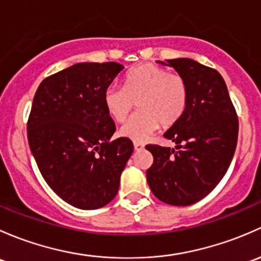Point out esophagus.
<instances>
[{"mask_svg": "<svg viewBox=\"0 0 261 261\" xmlns=\"http://www.w3.org/2000/svg\"><path fill=\"white\" fill-rule=\"evenodd\" d=\"M143 148H144V146L142 143H137V142L134 143V149L136 150H142Z\"/></svg>", "mask_w": 261, "mask_h": 261, "instance_id": "obj_1", "label": "esophagus"}]
</instances>
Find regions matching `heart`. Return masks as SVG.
Here are the masks:
<instances>
[{
    "instance_id": "b5f03b06",
    "label": "heart",
    "mask_w": 261,
    "mask_h": 261,
    "mask_svg": "<svg viewBox=\"0 0 261 261\" xmlns=\"http://www.w3.org/2000/svg\"><path fill=\"white\" fill-rule=\"evenodd\" d=\"M186 79L154 64H142L127 72L123 87L109 85L103 94L107 112L123 122L138 101L139 112L122 125L119 133L134 142H144L160 124L171 127L178 122L189 106Z\"/></svg>"
}]
</instances>
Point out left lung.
<instances>
[{"label": "left lung", "instance_id": "left-lung-1", "mask_svg": "<svg viewBox=\"0 0 261 261\" xmlns=\"http://www.w3.org/2000/svg\"><path fill=\"white\" fill-rule=\"evenodd\" d=\"M166 61L186 79L189 106L163 134L176 142V149L146 146L153 155L147 181L162 202L189 206L206 197L226 173L238 143L239 120L219 71L192 59Z\"/></svg>", "mask_w": 261, "mask_h": 261}]
</instances>
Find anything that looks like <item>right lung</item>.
<instances>
[{
  "mask_svg": "<svg viewBox=\"0 0 261 261\" xmlns=\"http://www.w3.org/2000/svg\"><path fill=\"white\" fill-rule=\"evenodd\" d=\"M123 69L75 64L42 80L32 101L28 139L37 167L59 197L82 210L111 202L133 153L130 139L111 141L115 124L103 101Z\"/></svg>",
  "mask_w": 261,
  "mask_h": 261,
  "instance_id": "right-lung-1",
  "label": "right lung"
}]
</instances>
